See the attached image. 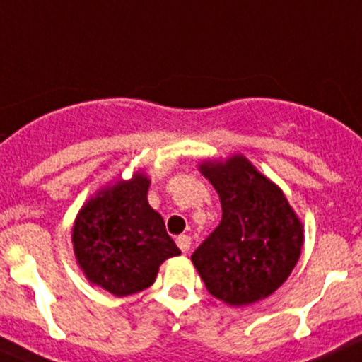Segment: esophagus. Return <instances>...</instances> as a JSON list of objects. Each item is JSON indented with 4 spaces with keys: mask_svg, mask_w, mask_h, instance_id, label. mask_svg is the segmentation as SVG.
<instances>
[{
    "mask_svg": "<svg viewBox=\"0 0 362 362\" xmlns=\"http://www.w3.org/2000/svg\"><path fill=\"white\" fill-rule=\"evenodd\" d=\"M175 243H177V247L183 250V252H188V250H190V245H192V240H190V236H187V235H179L177 238H175Z\"/></svg>",
    "mask_w": 362,
    "mask_h": 362,
    "instance_id": "obj_1",
    "label": "esophagus"
}]
</instances>
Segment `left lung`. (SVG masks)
<instances>
[{
    "instance_id": "8db88e82",
    "label": "left lung",
    "mask_w": 362,
    "mask_h": 362,
    "mask_svg": "<svg viewBox=\"0 0 362 362\" xmlns=\"http://www.w3.org/2000/svg\"><path fill=\"white\" fill-rule=\"evenodd\" d=\"M215 187L222 220L192 254L209 293L229 305L267 298L290 277L304 233L281 188L245 156L199 165Z\"/></svg>"
}]
</instances>
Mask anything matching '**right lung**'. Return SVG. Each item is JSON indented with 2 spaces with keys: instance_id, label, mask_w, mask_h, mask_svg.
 Here are the masks:
<instances>
[{
  "instance_id": "1",
  "label": "right lung",
  "mask_w": 362,
  "mask_h": 362,
  "mask_svg": "<svg viewBox=\"0 0 362 362\" xmlns=\"http://www.w3.org/2000/svg\"><path fill=\"white\" fill-rule=\"evenodd\" d=\"M149 185L142 172L115 181L85 202L72 226L74 256L85 277L115 297L149 288L160 264L181 254L147 202Z\"/></svg>"
}]
</instances>
